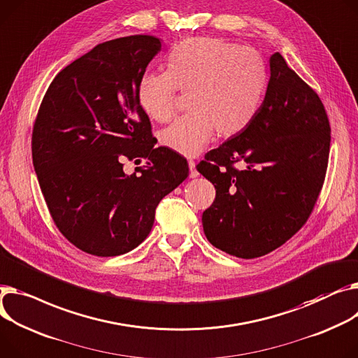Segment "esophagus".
<instances>
[{"label": "esophagus", "instance_id": "34e87169", "mask_svg": "<svg viewBox=\"0 0 358 358\" xmlns=\"http://www.w3.org/2000/svg\"><path fill=\"white\" fill-rule=\"evenodd\" d=\"M188 166H189V178L199 177V171L196 170V162L193 159L188 161Z\"/></svg>", "mask_w": 358, "mask_h": 358}]
</instances>
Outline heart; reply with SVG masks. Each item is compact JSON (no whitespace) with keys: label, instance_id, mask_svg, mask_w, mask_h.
<instances>
[{"label":"heart","instance_id":"heart-1","mask_svg":"<svg viewBox=\"0 0 358 358\" xmlns=\"http://www.w3.org/2000/svg\"><path fill=\"white\" fill-rule=\"evenodd\" d=\"M268 85L264 57L249 45L217 37L180 41L169 55V70L147 71L138 83V102L151 119L170 121L177 90L189 92L188 113L161 132V144L184 157L199 155L214 132L230 138L256 116Z\"/></svg>","mask_w":358,"mask_h":358}]
</instances>
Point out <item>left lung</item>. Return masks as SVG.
I'll return each mask as SVG.
<instances>
[{"label":"left lung","instance_id":"1","mask_svg":"<svg viewBox=\"0 0 358 358\" xmlns=\"http://www.w3.org/2000/svg\"><path fill=\"white\" fill-rule=\"evenodd\" d=\"M269 67L265 99L250 125L197 165L216 188L201 219L207 241L242 259L275 250L306 223L329 155V121L315 90L279 53ZM239 160L243 171L234 166Z\"/></svg>","mask_w":358,"mask_h":358}]
</instances>
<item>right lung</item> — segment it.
<instances>
[{
    "label": "right lung",
    "instance_id": "add662e5",
    "mask_svg": "<svg viewBox=\"0 0 358 358\" xmlns=\"http://www.w3.org/2000/svg\"><path fill=\"white\" fill-rule=\"evenodd\" d=\"M161 50L154 36L98 44L66 66L40 105L33 165L60 233L94 256L131 252L150 234L159 201L188 177L180 154L154 145L138 83ZM148 159L127 176L123 162Z\"/></svg>",
    "mask_w": 358,
    "mask_h": 358
}]
</instances>
